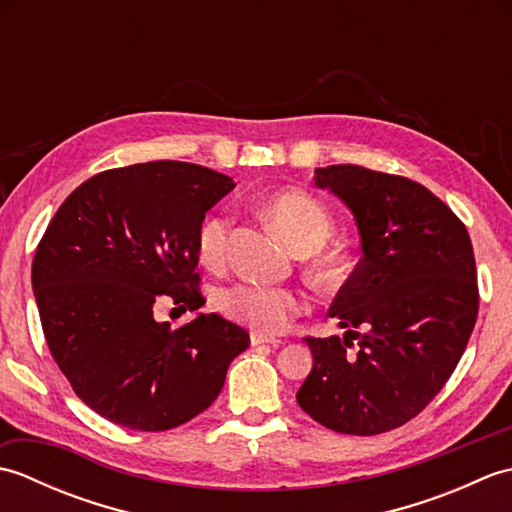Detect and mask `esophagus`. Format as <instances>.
<instances>
[{
	"instance_id": "esophagus-1",
	"label": "esophagus",
	"mask_w": 512,
	"mask_h": 512,
	"mask_svg": "<svg viewBox=\"0 0 512 512\" xmlns=\"http://www.w3.org/2000/svg\"><path fill=\"white\" fill-rule=\"evenodd\" d=\"M262 343L279 345L281 341L275 339V336H268V334H262V332H250V345H262Z\"/></svg>"
}]
</instances>
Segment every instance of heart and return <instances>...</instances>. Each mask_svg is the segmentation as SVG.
Listing matches in <instances>:
<instances>
[{"instance_id":"b5f03b06","label":"heart","mask_w":512,"mask_h":512,"mask_svg":"<svg viewBox=\"0 0 512 512\" xmlns=\"http://www.w3.org/2000/svg\"><path fill=\"white\" fill-rule=\"evenodd\" d=\"M266 215L286 235L299 253L317 250L332 233V217L325 206L312 195L301 191H284L268 198ZM233 215L217 211L206 217L198 231V253L204 264L217 266L224 262L228 239H231ZM217 308L228 319L248 325L259 332H281L286 325L306 310V297L301 292L262 284V281H239L217 292Z\"/></svg>"}]
</instances>
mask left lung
<instances>
[{"label": "left lung", "instance_id": "8db88e82", "mask_svg": "<svg viewBox=\"0 0 512 512\" xmlns=\"http://www.w3.org/2000/svg\"><path fill=\"white\" fill-rule=\"evenodd\" d=\"M314 173L352 211L363 257L330 308L343 339H306L297 402L332 431L376 436L416 418L460 363L480 308L473 244L418 182L358 165Z\"/></svg>", "mask_w": 512, "mask_h": 512}]
</instances>
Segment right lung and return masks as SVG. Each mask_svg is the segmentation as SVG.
<instances>
[{
	"instance_id": "obj_1",
	"label": "right lung",
	"mask_w": 512,
	"mask_h": 512,
	"mask_svg": "<svg viewBox=\"0 0 512 512\" xmlns=\"http://www.w3.org/2000/svg\"><path fill=\"white\" fill-rule=\"evenodd\" d=\"M235 182L191 162L107 169L54 213L32 259L41 328L74 394L136 431H167L220 394L250 336L220 314L171 330L160 299L204 306L198 231Z\"/></svg>"
}]
</instances>
